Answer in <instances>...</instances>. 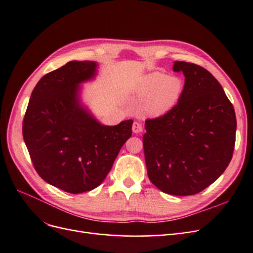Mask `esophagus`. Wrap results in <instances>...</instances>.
<instances>
[{
  "label": "esophagus",
  "mask_w": 253,
  "mask_h": 253,
  "mask_svg": "<svg viewBox=\"0 0 253 253\" xmlns=\"http://www.w3.org/2000/svg\"><path fill=\"white\" fill-rule=\"evenodd\" d=\"M132 129H133V132L136 133V134L137 133H140V132H142V126H141V124H139V122L135 121L134 124H133Z\"/></svg>",
  "instance_id": "esophagus-1"
}]
</instances>
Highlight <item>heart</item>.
Masks as SVG:
<instances>
[{"instance_id": "obj_1", "label": "heart", "mask_w": 253, "mask_h": 253, "mask_svg": "<svg viewBox=\"0 0 253 253\" xmlns=\"http://www.w3.org/2000/svg\"><path fill=\"white\" fill-rule=\"evenodd\" d=\"M183 84L176 76L162 72L143 75L134 87L135 95L141 99V110L149 116H162L177 104L182 94Z\"/></svg>"}]
</instances>
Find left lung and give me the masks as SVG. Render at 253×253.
<instances>
[{
  "mask_svg": "<svg viewBox=\"0 0 253 253\" xmlns=\"http://www.w3.org/2000/svg\"><path fill=\"white\" fill-rule=\"evenodd\" d=\"M185 85L177 104L145 120L143 152L148 176L163 192L200 193L224 173L235 144L233 105L219 82L204 67L175 61Z\"/></svg>",
  "mask_w": 253,
  "mask_h": 253,
  "instance_id": "1",
  "label": "left lung"
}]
</instances>
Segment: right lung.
<instances>
[{
  "mask_svg": "<svg viewBox=\"0 0 253 253\" xmlns=\"http://www.w3.org/2000/svg\"><path fill=\"white\" fill-rule=\"evenodd\" d=\"M96 72L94 61H71L43 76L23 120V138L37 173L73 194L100 185L132 135V119L103 126L80 103V84Z\"/></svg>",
  "mask_w": 253,
  "mask_h": 253,
  "instance_id": "add662e5",
  "label": "right lung"
}]
</instances>
